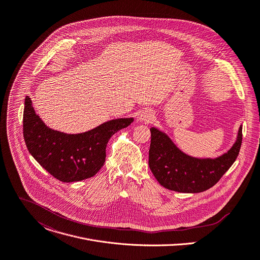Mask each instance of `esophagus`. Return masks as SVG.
<instances>
[{
  "mask_svg": "<svg viewBox=\"0 0 260 260\" xmlns=\"http://www.w3.org/2000/svg\"><path fill=\"white\" fill-rule=\"evenodd\" d=\"M139 120L143 122H151L153 120V114L150 111H142L139 116Z\"/></svg>",
  "mask_w": 260,
  "mask_h": 260,
  "instance_id": "34e87169",
  "label": "esophagus"
}]
</instances>
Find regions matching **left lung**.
I'll return each mask as SVG.
<instances>
[{
    "label": "left lung",
    "mask_w": 260,
    "mask_h": 260,
    "mask_svg": "<svg viewBox=\"0 0 260 260\" xmlns=\"http://www.w3.org/2000/svg\"><path fill=\"white\" fill-rule=\"evenodd\" d=\"M150 133L149 168L160 185L180 193H200L214 186L237 159L243 141L241 126L237 142L227 153L215 159H200L181 152L158 129L152 127Z\"/></svg>",
    "instance_id": "obj_1"
}]
</instances>
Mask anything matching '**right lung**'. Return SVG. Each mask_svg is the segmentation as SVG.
Returning <instances> with one entry per match:
<instances>
[{
    "label": "right lung",
    "mask_w": 260,
    "mask_h": 260,
    "mask_svg": "<svg viewBox=\"0 0 260 260\" xmlns=\"http://www.w3.org/2000/svg\"><path fill=\"white\" fill-rule=\"evenodd\" d=\"M133 122V118L108 121L89 132L67 135L46 126L29 96L23 109V138L40 166L62 182L90 178L104 166L110 138Z\"/></svg>",
    "instance_id": "right-lung-1"
}]
</instances>
